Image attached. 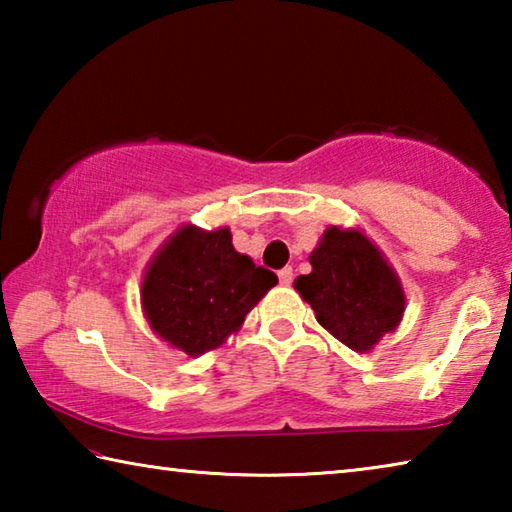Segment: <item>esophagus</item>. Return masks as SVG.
I'll return each mask as SVG.
<instances>
[{
	"mask_svg": "<svg viewBox=\"0 0 512 512\" xmlns=\"http://www.w3.org/2000/svg\"><path fill=\"white\" fill-rule=\"evenodd\" d=\"M277 277H280V284L282 287H289V284L293 282V268L291 266H284L280 273H277Z\"/></svg>",
	"mask_w": 512,
	"mask_h": 512,
	"instance_id": "1",
	"label": "esophagus"
}]
</instances>
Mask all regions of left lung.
Instances as JSON below:
<instances>
[{
    "mask_svg": "<svg viewBox=\"0 0 512 512\" xmlns=\"http://www.w3.org/2000/svg\"><path fill=\"white\" fill-rule=\"evenodd\" d=\"M311 273L293 287L316 320L354 352H370L404 316V289L393 266L361 230H325L309 255Z\"/></svg>",
    "mask_w": 512,
    "mask_h": 512,
    "instance_id": "1",
    "label": "left lung"
}]
</instances>
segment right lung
Instances as JSON below:
<instances>
[{
  "label": "right lung",
  "mask_w": 512,
  "mask_h": 512,
  "mask_svg": "<svg viewBox=\"0 0 512 512\" xmlns=\"http://www.w3.org/2000/svg\"><path fill=\"white\" fill-rule=\"evenodd\" d=\"M277 275L232 246L228 228L183 225L167 239L142 280V309L162 341L201 357L237 332Z\"/></svg>",
  "instance_id": "add662e5"
}]
</instances>
